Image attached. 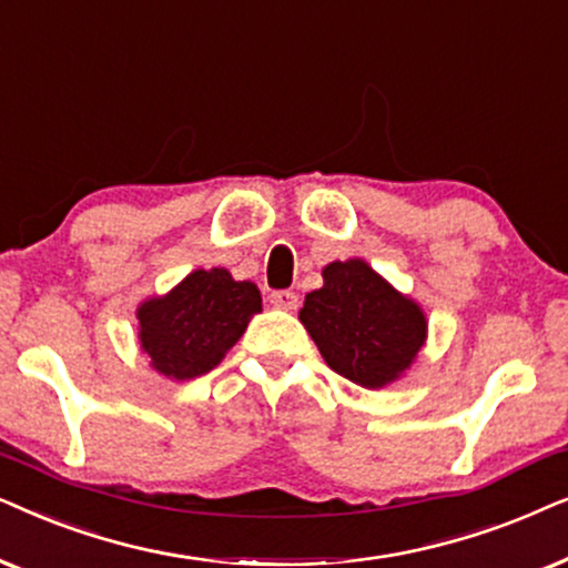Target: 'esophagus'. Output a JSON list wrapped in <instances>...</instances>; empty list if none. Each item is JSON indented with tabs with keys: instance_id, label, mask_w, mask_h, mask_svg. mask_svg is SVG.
I'll use <instances>...</instances> for the list:
<instances>
[{
	"instance_id": "1",
	"label": "esophagus",
	"mask_w": 568,
	"mask_h": 568,
	"mask_svg": "<svg viewBox=\"0 0 568 568\" xmlns=\"http://www.w3.org/2000/svg\"><path fill=\"white\" fill-rule=\"evenodd\" d=\"M270 304L275 308H283V312H293L298 306V296L293 291H275L270 293Z\"/></svg>"
}]
</instances>
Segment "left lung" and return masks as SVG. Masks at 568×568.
<instances>
[{
    "label": "left lung",
    "mask_w": 568,
    "mask_h": 568,
    "mask_svg": "<svg viewBox=\"0 0 568 568\" xmlns=\"http://www.w3.org/2000/svg\"><path fill=\"white\" fill-rule=\"evenodd\" d=\"M322 277L298 320L327 366L366 389L397 382L426 343L423 308L363 260L329 262Z\"/></svg>",
    "instance_id": "left-lung-1"
}]
</instances>
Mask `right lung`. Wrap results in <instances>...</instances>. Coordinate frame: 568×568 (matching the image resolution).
<instances>
[{"label": "right lung", "mask_w": 568, "mask_h": 568, "mask_svg": "<svg viewBox=\"0 0 568 568\" xmlns=\"http://www.w3.org/2000/svg\"><path fill=\"white\" fill-rule=\"evenodd\" d=\"M260 312L254 283L233 280L223 267L194 270L165 296L142 301L140 347L158 374L194 379L213 372Z\"/></svg>", "instance_id": "right-lung-1"}]
</instances>
